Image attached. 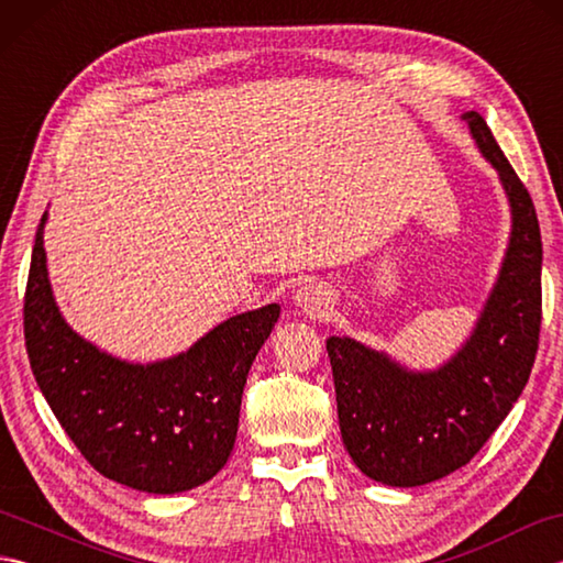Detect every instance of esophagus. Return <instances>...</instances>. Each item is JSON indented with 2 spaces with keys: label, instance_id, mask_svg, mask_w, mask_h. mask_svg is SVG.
I'll use <instances>...</instances> for the list:
<instances>
[{
  "label": "esophagus",
  "instance_id": "esophagus-1",
  "mask_svg": "<svg viewBox=\"0 0 563 563\" xmlns=\"http://www.w3.org/2000/svg\"><path fill=\"white\" fill-rule=\"evenodd\" d=\"M295 307H300L309 317H324L331 309V292L317 283H305L292 295Z\"/></svg>",
  "mask_w": 563,
  "mask_h": 563
}]
</instances>
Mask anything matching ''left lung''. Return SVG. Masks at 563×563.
Here are the masks:
<instances>
[{
  "instance_id": "left-lung-1",
  "label": "left lung",
  "mask_w": 563,
  "mask_h": 563,
  "mask_svg": "<svg viewBox=\"0 0 563 563\" xmlns=\"http://www.w3.org/2000/svg\"><path fill=\"white\" fill-rule=\"evenodd\" d=\"M510 208L496 283L470 336L435 369H411L351 336H329L343 445L373 482L411 488L470 462L528 385L542 324V234L532 198L484 118L460 115Z\"/></svg>"
}]
</instances>
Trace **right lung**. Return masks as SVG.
I'll return each instance as SVG.
<instances>
[{
  "label": "right lung",
  "instance_id": "1",
  "mask_svg": "<svg viewBox=\"0 0 563 563\" xmlns=\"http://www.w3.org/2000/svg\"><path fill=\"white\" fill-rule=\"evenodd\" d=\"M35 232L23 333L33 377L59 426L106 479L145 494H181L210 482L230 460L246 375L280 305L234 314L190 349L130 363L71 329L47 278Z\"/></svg>",
  "mask_w": 563,
  "mask_h": 563
}]
</instances>
